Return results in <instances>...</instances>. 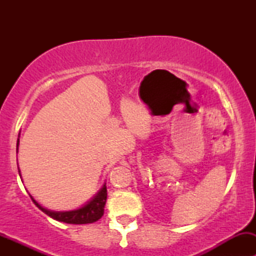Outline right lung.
Listing matches in <instances>:
<instances>
[{
	"label": "right lung",
	"instance_id": "add662e5",
	"mask_svg": "<svg viewBox=\"0 0 256 256\" xmlns=\"http://www.w3.org/2000/svg\"><path fill=\"white\" fill-rule=\"evenodd\" d=\"M18 144H20V138L17 140V152H18ZM20 172V171H18ZM106 197H108V190L106 186H102V190L96 193L94 198L92 200L86 203L85 206L80 207L78 209H74V210H66V212H54L49 210L47 208H43L34 198L30 196L33 203L37 206L43 213H46L50 218L56 219L58 222H64V223L68 224H88V223H94V222L99 220L100 218L104 214V207L105 203H106Z\"/></svg>",
	"mask_w": 256,
	"mask_h": 256
}]
</instances>
